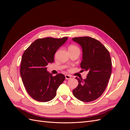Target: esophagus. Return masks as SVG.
Wrapping results in <instances>:
<instances>
[{
	"mask_svg": "<svg viewBox=\"0 0 130 130\" xmlns=\"http://www.w3.org/2000/svg\"><path fill=\"white\" fill-rule=\"evenodd\" d=\"M65 78L66 80H68V79H70V78H71V76L69 75L66 74L65 75Z\"/></svg>",
	"mask_w": 130,
	"mask_h": 130,
	"instance_id": "esophagus-1",
	"label": "esophagus"
}]
</instances>
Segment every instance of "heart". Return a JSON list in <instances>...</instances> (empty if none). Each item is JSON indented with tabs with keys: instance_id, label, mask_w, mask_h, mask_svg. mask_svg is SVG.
Returning <instances> with one entry per match:
<instances>
[{
	"instance_id": "1",
	"label": "heart",
	"mask_w": 130,
	"mask_h": 130,
	"mask_svg": "<svg viewBox=\"0 0 130 130\" xmlns=\"http://www.w3.org/2000/svg\"><path fill=\"white\" fill-rule=\"evenodd\" d=\"M76 48V47L75 46H74V45H71L69 46V49H71V48Z\"/></svg>"
}]
</instances>
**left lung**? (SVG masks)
Segmentation results:
<instances>
[{"label": "left lung", "instance_id": "obj_1", "mask_svg": "<svg viewBox=\"0 0 130 130\" xmlns=\"http://www.w3.org/2000/svg\"><path fill=\"white\" fill-rule=\"evenodd\" d=\"M72 40L82 48L81 68L88 71L86 79L75 77L78 84L73 93L80 101H94L103 94L111 77L112 61L109 53L99 41L90 37H75Z\"/></svg>", "mask_w": 130, "mask_h": 130}]
</instances>
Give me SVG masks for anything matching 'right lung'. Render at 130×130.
Here are the masks:
<instances>
[{"instance_id":"1","label":"right lung","mask_w":130,"mask_h":130,"mask_svg":"<svg viewBox=\"0 0 130 130\" xmlns=\"http://www.w3.org/2000/svg\"><path fill=\"white\" fill-rule=\"evenodd\" d=\"M68 37L37 39L23 54L20 74L27 92L34 99L48 102L55 97L57 89L65 80L58 74L53 76L46 66L53 63L56 51L67 41Z\"/></svg>"}]
</instances>
